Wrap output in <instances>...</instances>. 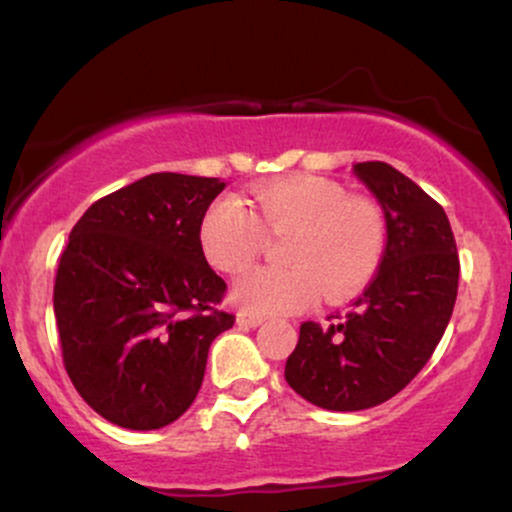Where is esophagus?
<instances>
[{
  "instance_id": "obj_1",
  "label": "esophagus",
  "mask_w": 512,
  "mask_h": 512,
  "mask_svg": "<svg viewBox=\"0 0 512 512\" xmlns=\"http://www.w3.org/2000/svg\"><path fill=\"white\" fill-rule=\"evenodd\" d=\"M236 322H238V327H245V330H255V327L262 325L264 317L255 315V313H248V310H238Z\"/></svg>"
}]
</instances>
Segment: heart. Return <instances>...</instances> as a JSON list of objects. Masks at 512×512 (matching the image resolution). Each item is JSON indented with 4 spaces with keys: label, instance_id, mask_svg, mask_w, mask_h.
Segmentation results:
<instances>
[{
    "label": "heart",
    "instance_id": "1",
    "mask_svg": "<svg viewBox=\"0 0 512 512\" xmlns=\"http://www.w3.org/2000/svg\"><path fill=\"white\" fill-rule=\"evenodd\" d=\"M255 214L236 197L209 204L199 223L204 255L221 272H240L267 233H286L289 267H255L233 284L231 301L257 315L303 310L322 296L342 301L368 284L385 252V219L373 202L346 197L337 182L291 175L252 190Z\"/></svg>",
    "mask_w": 512,
    "mask_h": 512
}]
</instances>
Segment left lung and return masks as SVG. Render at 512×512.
<instances>
[{"label":"left lung","instance_id":"8db88e82","mask_svg":"<svg viewBox=\"0 0 512 512\" xmlns=\"http://www.w3.org/2000/svg\"><path fill=\"white\" fill-rule=\"evenodd\" d=\"M351 170L383 209L380 269L339 322H303L284 370L298 395L330 411L378 407L416 378L448 327L460 279L455 236L436 199L390 163Z\"/></svg>","mask_w":512,"mask_h":512}]
</instances>
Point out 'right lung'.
<instances>
[{"label": "right lung", "mask_w": 512, "mask_h": 512, "mask_svg": "<svg viewBox=\"0 0 512 512\" xmlns=\"http://www.w3.org/2000/svg\"><path fill=\"white\" fill-rule=\"evenodd\" d=\"M219 178L151 173L98 199L76 221L55 279L69 378L110 424L154 431L195 402L209 346L236 317L209 267L199 223Z\"/></svg>", "instance_id": "1"}]
</instances>
